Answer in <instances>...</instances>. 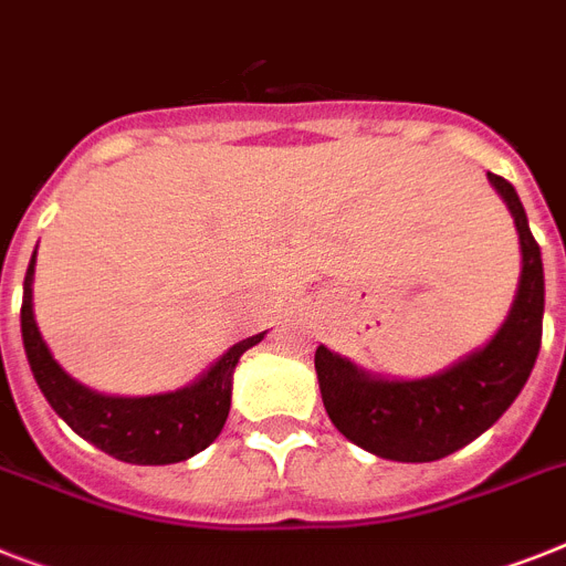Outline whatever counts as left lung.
Instances as JSON below:
<instances>
[{"label": "left lung", "instance_id": "left-lung-1", "mask_svg": "<svg viewBox=\"0 0 566 566\" xmlns=\"http://www.w3.org/2000/svg\"><path fill=\"white\" fill-rule=\"evenodd\" d=\"M517 230L521 279L495 336L443 371L417 379L379 377L348 356L316 348V377L336 429L365 452L397 463H431L492 429L533 374L544 322V264L515 187L489 172Z\"/></svg>", "mask_w": 566, "mask_h": 566}]
</instances>
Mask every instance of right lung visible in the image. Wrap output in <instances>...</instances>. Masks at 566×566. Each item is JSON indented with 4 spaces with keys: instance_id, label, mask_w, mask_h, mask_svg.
Instances as JSON below:
<instances>
[{
    "instance_id": "obj_1",
    "label": "right lung",
    "mask_w": 566,
    "mask_h": 566,
    "mask_svg": "<svg viewBox=\"0 0 566 566\" xmlns=\"http://www.w3.org/2000/svg\"><path fill=\"white\" fill-rule=\"evenodd\" d=\"M33 268H36V250L22 284V313H19L22 345L33 379L56 417H63L83 440L135 467L180 463L203 452L221 434L230 415L235 365L244 350L264 339L268 331L235 342L201 377H195L184 388L146 394V397L99 394L71 377L42 339L33 319Z\"/></svg>"
}]
</instances>
